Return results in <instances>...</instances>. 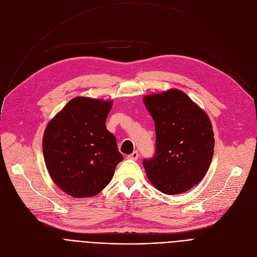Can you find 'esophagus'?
Wrapping results in <instances>:
<instances>
[{
  "label": "esophagus",
  "mask_w": 257,
  "mask_h": 257,
  "mask_svg": "<svg viewBox=\"0 0 257 257\" xmlns=\"http://www.w3.org/2000/svg\"><path fill=\"white\" fill-rule=\"evenodd\" d=\"M138 157H139V154H138L137 151H135V152H133L131 155H129L127 158H128L129 160H134V161H136V160L138 159Z\"/></svg>",
  "instance_id": "1"
}]
</instances>
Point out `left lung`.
I'll list each match as a JSON object with an SVG mask.
<instances>
[{
    "instance_id": "obj_1",
    "label": "left lung",
    "mask_w": 257,
    "mask_h": 257,
    "mask_svg": "<svg viewBox=\"0 0 257 257\" xmlns=\"http://www.w3.org/2000/svg\"><path fill=\"white\" fill-rule=\"evenodd\" d=\"M155 121L156 153L142 164L149 180L161 192L184 193L205 176L213 156L210 120L179 89L143 97Z\"/></svg>"
}]
</instances>
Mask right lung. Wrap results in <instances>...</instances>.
<instances>
[{
    "label": "right lung",
    "mask_w": 257,
    "mask_h": 257,
    "mask_svg": "<svg viewBox=\"0 0 257 257\" xmlns=\"http://www.w3.org/2000/svg\"><path fill=\"white\" fill-rule=\"evenodd\" d=\"M113 101L72 98L48 124L43 152L56 185L70 196L90 197L111 182L123 161L116 137L105 127Z\"/></svg>",
    "instance_id": "right-lung-1"
}]
</instances>
